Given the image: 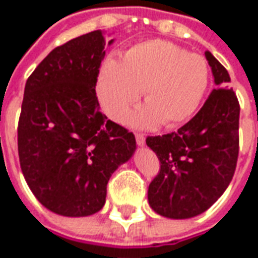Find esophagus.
I'll use <instances>...</instances> for the list:
<instances>
[{
	"instance_id": "esophagus-1",
	"label": "esophagus",
	"mask_w": 258,
	"mask_h": 258,
	"mask_svg": "<svg viewBox=\"0 0 258 258\" xmlns=\"http://www.w3.org/2000/svg\"><path fill=\"white\" fill-rule=\"evenodd\" d=\"M135 140H137V144L140 146L145 145V135L144 134H135Z\"/></svg>"
}]
</instances>
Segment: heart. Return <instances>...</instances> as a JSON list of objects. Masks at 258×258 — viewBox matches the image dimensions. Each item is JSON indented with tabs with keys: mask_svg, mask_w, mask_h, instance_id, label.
<instances>
[{
	"mask_svg": "<svg viewBox=\"0 0 258 258\" xmlns=\"http://www.w3.org/2000/svg\"><path fill=\"white\" fill-rule=\"evenodd\" d=\"M209 85L205 58L171 42L153 40L137 44L121 58L102 64L96 92L103 112L121 123L144 91L145 103L131 117L135 127L163 123L173 128L196 112Z\"/></svg>",
	"mask_w": 258,
	"mask_h": 258,
	"instance_id": "b5f03b06",
	"label": "heart"
}]
</instances>
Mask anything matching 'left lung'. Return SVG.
I'll return each mask as SVG.
<instances>
[{
	"instance_id": "left-lung-1",
	"label": "left lung",
	"mask_w": 258,
	"mask_h": 258,
	"mask_svg": "<svg viewBox=\"0 0 258 258\" xmlns=\"http://www.w3.org/2000/svg\"><path fill=\"white\" fill-rule=\"evenodd\" d=\"M214 83L205 105L177 133L148 137L160 160V173L148 189L157 214L185 220L202 214L221 196L236 168L239 107L227 69L206 51Z\"/></svg>"
}]
</instances>
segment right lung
Returning <instances> with one entry per match:
<instances>
[{
    "instance_id": "obj_1",
    "label": "right lung",
    "mask_w": 258,
    "mask_h": 258,
    "mask_svg": "<svg viewBox=\"0 0 258 258\" xmlns=\"http://www.w3.org/2000/svg\"><path fill=\"white\" fill-rule=\"evenodd\" d=\"M105 45L102 30L73 38L48 53L26 81L20 168L38 202L59 216L101 210L107 181L137 149L134 134L99 110L95 85Z\"/></svg>"
}]
</instances>
